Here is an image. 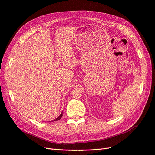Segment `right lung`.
Here are the masks:
<instances>
[{
    "label": "right lung",
    "instance_id": "obj_1",
    "mask_svg": "<svg viewBox=\"0 0 155 155\" xmlns=\"http://www.w3.org/2000/svg\"><path fill=\"white\" fill-rule=\"evenodd\" d=\"M63 116V112H61V114L59 115V116H58L57 118L56 119H55V120H52V121H58V120H60L61 118V117Z\"/></svg>",
    "mask_w": 155,
    "mask_h": 155
}]
</instances>
